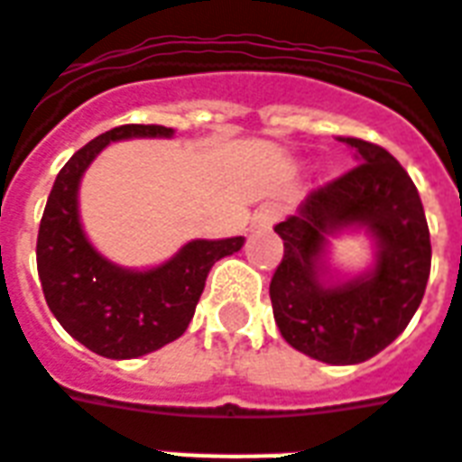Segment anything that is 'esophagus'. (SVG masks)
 Returning <instances> with one entry per match:
<instances>
[{
  "label": "esophagus",
  "instance_id": "esophagus-1",
  "mask_svg": "<svg viewBox=\"0 0 462 462\" xmlns=\"http://www.w3.org/2000/svg\"><path fill=\"white\" fill-rule=\"evenodd\" d=\"M280 215H282V205H277V202H267V205H262L260 212H257V222L264 225V227H270L272 222L280 220Z\"/></svg>",
  "mask_w": 462,
  "mask_h": 462
}]
</instances>
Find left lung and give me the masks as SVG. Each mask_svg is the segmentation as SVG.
<instances>
[{"instance_id":"obj_1","label":"left lung","mask_w":462,"mask_h":462,"mask_svg":"<svg viewBox=\"0 0 462 462\" xmlns=\"http://www.w3.org/2000/svg\"><path fill=\"white\" fill-rule=\"evenodd\" d=\"M356 165L307 195L274 232L284 257L270 282L274 321L287 344L324 364H361L413 319L430 274V235L420 198L401 162L376 143L339 135ZM361 224L379 242L366 278L324 288L319 257L331 231Z\"/></svg>"}]
</instances>
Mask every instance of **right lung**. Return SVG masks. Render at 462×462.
I'll return each mask as SVG.
<instances>
[{
    "instance_id": "right-lung-1",
    "label": "right lung",
    "mask_w": 462,
    "mask_h": 462,
    "mask_svg": "<svg viewBox=\"0 0 462 462\" xmlns=\"http://www.w3.org/2000/svg\"><path fill=\"white\" fill-rule=\"evenodd\" d=\"M165 125L128 123L86 143L56 175L46 200L36 267L46 304L76 341L106 358H135L171 344L188 329L212 264L245 245L230 240L188 242L171 262L131 272L104 260L79 222V180L111 141L171 135Z\"/></svg>"
}]
</instances>
